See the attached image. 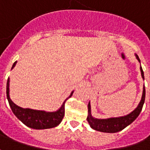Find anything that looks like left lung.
I'll list each match as a JSON object with an SVG mask.
<instances>
[{
	"instance_id": "1",
	"label": "left lung",
	"mask_w": 150,
	"mask_h": 150,
	"mask_svg": "<svg viewBox=\"0 0 150 150\" xmlns=\"http://www.w3.org/2000/svg\"><path fill=\"white\" fill-rule=\"evenodd\" d=\"M135 55H136V57H137V60L141 62L140 58L137 56V54H135ZM140 70H141V76H142L143 79H144V72H143L141 66V67H140ZM144 99H145V88H144V85L141 101H140L139 105H137V107L133 111L131 112L130 114L125 115V116L117 117V118H110V119H95V118H93L92 115H91V105H90L89 102L88 105V115L87 117V120H88V122L89 123L90 127L93 129L96 130V131H99V132H107V133L118 132L119 131L124 129L128 125H130L139 116L141 110H142V107H143V105L144 103Z\"/></svg>"
}]
</instances>
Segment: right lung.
<instances>
[{
    "mask_svg": "<svg viewBox=\"0 0 150 150\" xmlns=\"http://www.w3.org/2000/svg\"><path fill=\"white\" fill-rule=\"evenodd\" d=\"M17 62L13 64V69ZM74 91L71 92V95L68 98L71 97ZM6 95L7 99L9 101V106L11 108L13 113L15 115L18 119L21 122H23L26 126L29 127L33 129H47L55 127L60 124L62 120L63 119L65 115V102L67 99H66L63 104L62 105L60 109H58L57 111L54 112H46L45 110H36L28 108H22L13 103L12 100L9 97V78L7 80L6 84Z\"/></svg>",
    "mask_w": 150,
    "mask_h": 150,
    "instance_id": "add662e5",
    "label": "right lung"
}]
</instances>
